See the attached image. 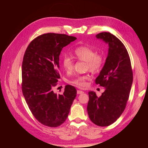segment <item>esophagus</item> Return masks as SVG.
Returning <instances> with one entry per match:
<instances>
[{"label":"esophagus","mask_w":148,"mask_h":148,"mask_svg":"<svg viewBox=\"0 0 148 148\" xmlns=\"http://www.w3.org/2000/svg\"><path fill=\"white\" fill-rule=\"evenodd\" d=\"M83 93H84V92H83V91H81V90H77V94H82Z\"/></svg>","instance_id":"34e87169"}]
</instances>
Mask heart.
<instances>
[{"label":"heart","mask_w":148,"mask_h":148,"mask_svg":"<svg viewBox=\"0 0 148 148\" xmlns=\"http://www.w3.org/2000/svg\"><path fill=\"white\" fill-rule=\"evenodd\" d=\"M73 54L77 59L81 61L85 62L86 68L93 73H96L101 70L104 64L103 56L97 54L95 50L90 46H78L74 50ZM61 64L65 71L71 72L73 69V62L72 60L67 56H65L62 58L61 60ZM88 78V76H79L73 81V83L78 86H84L86 85V80Z\"/></svg>","instance_id":"obj_1"}]
</instances>
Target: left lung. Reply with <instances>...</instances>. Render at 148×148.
<instances>
[{"label":"left lung","mask_w":148,"mask_h":148,"mask_svg":"<svg viewBox=\"0 0 148 148\" xmlns=\"http://www.w3.org/2000/svg\"><path fill=\"white\" fill-rule=\"evenodd\" d=\"M109 46L104 65L95 83L105 88L101 96L89 92L87 111L90 120L107 127L117 120L124 111L133 82V73L127 50L123 44L109 32L96 35Z\"/></svg>","instance_id":"1"}]
</instances>
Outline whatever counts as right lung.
<instances>
[{
	"label": "right lung",
	"mask_w": 148,
	"mask_h": 148,
	"mask_svg": "<svg viewBox=\"0 0 148 148\" xmlns=\"http://www.w3.org/2000/svg\"><path fill=\"white\" fill-rule=\"evenodd\" d=\"M77 38L48 33L31 42L22 64V92L30 110L40 123L57 127L66 120L76 97L75 87L67 85L64 94L53 91L60 78L59 56L64 47Z\"/></svg>",
	"instance_id": "right-lung-1"
}]
</instances>
